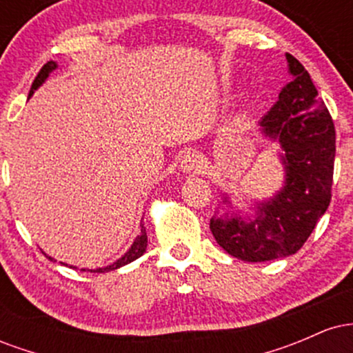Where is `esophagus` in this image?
Wrapping results in <instances>:
<instances>
[{
	"label": "esophagus",
	"mask_w": 353,
	"mask_h": 353,
	"mask_svg": "<svg viewBox=\"0 0 353 353\" xmlns=\"http://www.w3.org/2000/svg\"><path fill=\"white\" fill-rule=\"evenodd\" d=\"M202 168V157L199 156V152L194 151V149H189V151L184 152L181 159V169L184 172H192V171H199Z\"/></svg>",
	"instance_id": "obj_1"
}]
</instances>
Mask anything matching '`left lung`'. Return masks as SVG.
Returning a JSON list of instances; mask_svg holds the SVG:
<instances>
[{
	"mask_svg": "<svg viewBox=\"0 0 353 353\" xmlns=\"http://www.w3.org/2000/svg\"><path fill=\"white\" fill-rule=\"evenodd\" d=\"M289 74L279 101L259 121V131L281 145L285 179L270 199L254 204V216H242L228 194L222 204L230 209L210 219L217 244L245 262L289 257L305 244L332 197L335 161V128L325 104L305 68L285 54Z\"/></svg>",
	"mask_w": 353,
	"mask_h": 353,
	"instance_id": "1",
	"label": "left lung"
}]
</instances>
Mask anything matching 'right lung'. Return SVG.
<instances>
[{
	"label": "right lung",
	"mask_w": 353,
	"mask_h": 353,
	"mask_svg": "<svg viewBox=\"0 0 353 353\" xmlns=\"http://www.w3.org/2000/svg\"><path fill=\"white\" fill-rule=\"evenodd\" d=\"M56 68H58V63H56V61H48V63L44 64V66L41 68V71L38 72V76H36L34 81H33V86H31V89H30V98H31V96H33V92L36 91V89H38L44 83V81L50 78V74L56 70ZM145 247H148V236H145L144 224H141L139 236L134 239L132 245L129 247V250L123 255V257L117 259V261L112 262L111 265L99 267V269H94V270H92V269L91 270H89V269H81V270H89V272H111V270H116V269H119V267L131 264L132 261L139 259L141 255L145 252ZM44 255H46V254H44ZM46 257L50 259V261H54V259L50 257V255H46ZM72 269H76V267H72Z\"/></svg>",
	"instance_id": "obj_1"
}]
</instances>
